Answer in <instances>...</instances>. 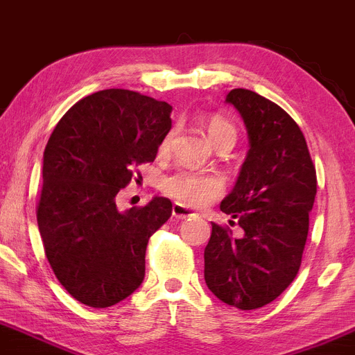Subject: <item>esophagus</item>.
Listing matches in <instances>:
<instances>
[{
  "mask_svg": "<svg viewBox=\"0 0 355 355\" xmlns=\"http://www.w3.org/2000/svg\"><path fill=\"white\" fill-rule=\"evenodd\" d=\"M172 214L175 218H189V217H193V211H191L190 209H187L185 205H182V203H175V205L172 207Z\"/></svg>",
  "mask_w": 355,
  "mask_h": 355,
  "instance_id": "esophagus-1",
  "label": "esophagus"
}]
</instances>
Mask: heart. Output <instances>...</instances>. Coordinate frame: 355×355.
<instances>
[{
  "label": "heart",
  "instance_id": "b5f03b06",
  "mask_svg": "<svg viewBox=\"0 0 355 355\" xmlns=\"http://www.w3.org/2000/svg\"><path fill=\"white\" fill-rule=\"evenodd\" d=\"M207 135L214 145L222 144V141H234L237 138V130L235 126L227 121L225 118L211 116L207 123ZM173 132H168L160 141V153H166L172 145ZM222 180L211 173H197L190 170H180L173 173L172 177L165 178L164 190L175 200L185 203L191 207H203L217 198L222 193Z\"/></svg>",
  "mask_w": 355,
  "mask_h": 355
}]
</instances>
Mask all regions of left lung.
Wrapping results in <instances>:
<instances>
[{
	"mask_svg": "<svg viewBox=\"0 0 355 355\" xmlns=\"http://www.w3.org/2000/svg\"><path fill=\"white\" fill-rule=\"evenodd\" d=\"M225 103L242 116L248 152L220 210L237 218L243 235L232 237L211 223L205 282L222 302L254 311L275 300L299 272L317 193L315 166L299 125L274 101L235 88Z\"/></svg>",
	"mask_w": 355,
	"mask_h": 355,
	"instance_id": "left-lung-1",
	"label": "left lung"
}]
</instances>
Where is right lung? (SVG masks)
I'll return each instance as SVG.
<instances>
[{"mask_svg":"<svg viewBox=\"0 0 355 355\" xmlns=\"http://www.w3.org/2000/svg\"><path fill=\"white\" fill-rule=\"evenodd\" d=\"M172 107L130 89H101L64 113L43 155L38 229L56 279L88 307H112L145 277L148 239L172 202L118 210L133 168L153 162L172 128Z\"/></svg>","mask_w":355,"mask_h":355,"instance_id":"obj_1","label":"right lung"}]
</instances>
